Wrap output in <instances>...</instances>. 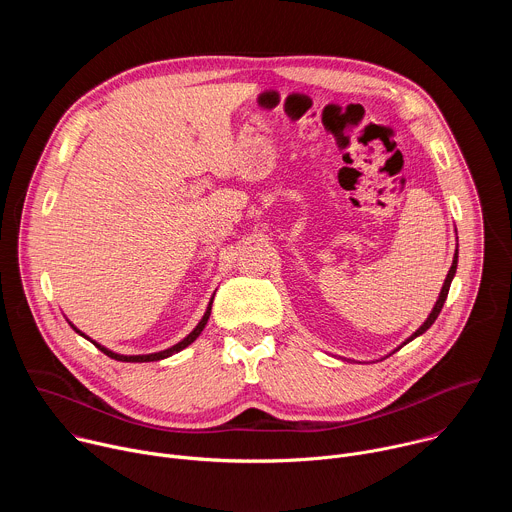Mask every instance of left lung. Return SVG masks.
I'll return each instance as SVG.
<instances>
[{"instance_id":"obj_1","label":"left lung","mask_w":512,"mask_h":512,"mask_svg":"<svg viewBox=\"0 0 512 512\" xmlns=\"http://www.w3.org/2000/svg\"><path fill=\"white\" fill-rule=\"evenodd\" d=\"M456 269H458V249H456V253H454V261H452V267H450V271H448V275H446V281H444V285H442V291H440V298H437V302H435V306H433V310H431V314L427 316V320L401 344V346H405L407 342H411L413 338H417V336H421L435 320H437V316H440V312H442V308H444V304H446V298H448V291H450V285H452V279H454V275H456ZM401 346H397L393 352H397ZM391 352V354H393ZM389 356V354H387Z\"/></svg>"}]
</instances>
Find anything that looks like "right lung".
Masks as SVG:
<instances>
[{"label":"right lung","instance_id":"1","mask_svg":"<svg viewBox=\"0 0 512 512\" xmlns=\"http://www.w3.org/2000/svg\"><path fill=\"white\" fill-rule=\"evenodd\" d=\"M212 300H214V296L210 298V302H208V308H206V312H204V316H202V320L196 324V328L184 338V340H180L178 344H174V346H170V348H166V350H160V352H152V354H117V352H113V350H109V348H105V346H101L99 342H95V340H91L87 334H83L75 324H70L72 326V330H75L77 334H81L83 338H87L89 342H93L103 354H107L109 358H115V360H121V362H154V360H162V358H168V356H172V354H176V352H180V350H184L186 346H190L198 336H200V332L204 330V326H206V322H208V318H210V310H212Z\"/></svg>","mask_w":512,"mask_h":512}]
</instances>
